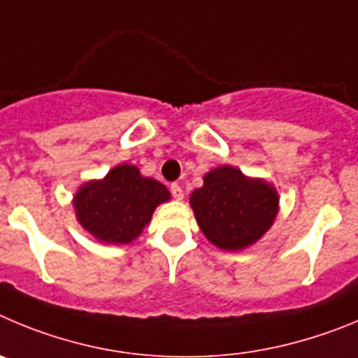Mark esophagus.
I'll return each mask as SVG.
<instances>
[{"mask_svg": "<svg viewBox=\"0 0 358 358\" xmlns=\"http://www.w3.org/2000/svg\"><path fill=\"white\" fill-rule=\"evenodd\" d=\"M171 194H173V198L175 199H183V191H182V187L178 185V183H173L171 185Z\"/></svg>", "mask_w": 358, "mask_h": 358, "instance_id": "obj_1", "label": "esophagus"}]
</instances>
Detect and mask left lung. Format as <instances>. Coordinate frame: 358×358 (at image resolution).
Returning <instances> with one entry per match:
<instances>
[{
  "mask_svg": "<svg viewBox=\"0 0 358 358\" xmlns=\"http://www.w3.org/2000/svg\"><path fill=\"white\" fill-rule=\"evenodd\" d=\"M189 203L203 235L224 251L253 246L273 227L280 210V196L273 183L231 166L208 171Z\"/></svg>",
  "mask_w": 358,
  "mask_h": 358,
  "instance_id": "8db88e82",
  "label": "left lung"
}]
</instances>
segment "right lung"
<instances>
[{
    "label": "right lung",
    "mask_w": 358,
    "mask_h": 358,
    "mask_svg": "<svg viewBox=\"0 0 358 358\" xmlns=\"http://www.w3.org/2000/svg\"><path fill=\"white\" fill-rule=\"evenodd\" d=\"M171 199L159 180L141 175L134 164H119L103 178L89 180L73 196L76 221L105 244L134 243L160 203Z\"/></svg>",
    "instance_id": "add662e5"
}]
</instances>
